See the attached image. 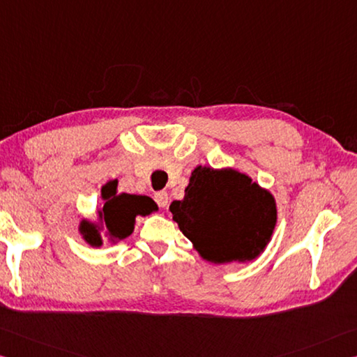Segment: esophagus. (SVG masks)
I'll return each mask as SVG.
<instances>
[{"mask_svg":"<svg viewBox=\"0 0 357 357\" xmlns=\"http://www.w3.org/2000/svg\"><path fill=\"white\" fill-rule=\"evenodd\" d=\"M155 202L158 204V207L161 208H166L167 207V202H169V197H167V192L166 191H158L155 192Z\"/></svg>","mask_w":357,"mask_h":357,"instance_id":"34e87169","label":"esophagus"}]
</instances>
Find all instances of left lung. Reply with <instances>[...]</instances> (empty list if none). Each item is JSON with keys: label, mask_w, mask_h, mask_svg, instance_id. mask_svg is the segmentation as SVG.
I'll list each match as a JSON object with an SVG mask.
<instances>
[{"label": "left lung", "mask_w": 357, "mask_h": 357, "mask_svg": "<svg viewBox=\"0 0 357 357\" xmlns=\"http://www.w3.org/2000/svg\"><path fill=\"white\" fill-rule=\"evenodd\" d=\"M169 210L199 254L213 264L255 259L276 226L273 196L232 169L196 167L185 199Z\"/></svg>", "instance_id": "obj_1"}]
</instances>
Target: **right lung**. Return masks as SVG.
<instances>
[{
    "label": "right lung",
    "instance_id": "right-lung-1",
    "mask_svg": "<svg viewBox=\"0 0 357 357\" xmlns=\"http://www.w3.org/2000/svg\"><path fill=\"white\" fill-rule=\"evenodd\" d=\"M117 180L106 183L102 188V197L105 199L103 208L100 211V218L108 229V235L114 240H123L133 232L135 218L137 215L146 216L150 211L156 210V204L147 196L136 195H116ZM81 234L84 235L86 241L92 246L102 245V236L98 229L87 221L81 222Z\"/></svg>",
    "mask_w": 357,
    "mask_h": 357
}]
</instances>
